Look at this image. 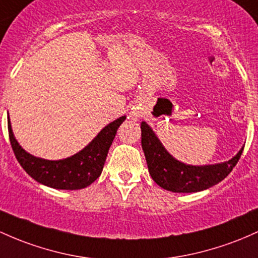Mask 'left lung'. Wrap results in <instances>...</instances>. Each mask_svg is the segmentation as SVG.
<instances>
[{"mask_svg":"<svg viewBox=\"0 0 258 258\" xmlns=\"http://www.w3.org/2000/svg\"><path fill=\"white\" fill-rule=\"evenodd\" d=\"M142 148L152 179L164 189L171 192H198L217 185L230 174L241 157V148L229 161L214 165H187L175 159L163 147V144L151 127L141 123Z\"/></svg>","mask_w":258,"mask_h":258,"instance_id":"8db88e82","label":"left lung"}]
</instances>
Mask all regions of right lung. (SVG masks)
<instances>
[{
	"label": "right lung",
	"mask_w": 258,
	"mask_h": 258,
	"mask_svg": "<svg viewBox=\"0 0 258 258\" xmlns=\"http://www.w3.org/2000/svg\"><path fill=\"white\" fill-rule=\"evenodd\" d=\"M126 120L121 116L99 132L97 137L77 154L61 160H46L29 154L14 138L8 116V135L17 160L28 175L49 187L57 189H79L89 186L100 176L107 152L117 128Z\"/></svg>",
	"instance_id": "1"
}]
</instances>
